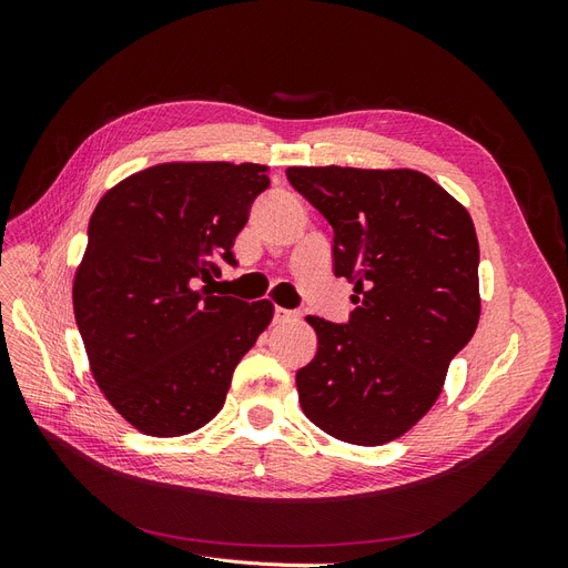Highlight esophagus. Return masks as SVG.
I'll return each mask as SVG.
<instances>
[{"label": "esophagus", "mask_w": 568, "mask_h": 568, "mask_svg": "<svg viewBox=\"0 0 568 568\" xmlns=\"http://www.w3.org/2000/svg\"><path fill=\"white\" fill-rule=\"evenodd\" d=\"M298 320V313L294 311H286V307H274V322H294Z\"/></svg>", "instance_id": "34e87169"}]
</instances>
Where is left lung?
Returning <instances> with one entry per match:
<instances>
[{"label": "left lung", "instance_id": "left-lung-1", "mask_svg": "<svg viewBox=\"0 0 568 568\" xmlns=\"http://www.w3.org/2000/svg\"><path fill=\"white\" fill-rule=\"evenodd\" d=\"M334 227V274L355 294L348 324L307 315L317 353L296 374L305 417L355 445L400 438L434 407L478 315L471 215L417 170L286 168Z\"/></svg>", "mask_w": 568, "mask_h": 568}]
</instances>
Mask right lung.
I'll return each instance as SVG.
<instances>
[{
  "instance_id": "obj_1",
  "label": "right lung",
  "mask_w": 568,
  "mask_h": 568,
  "mask_svg": "<svg viewBox=\"0 0 568 568\" xmlns=\"http://www.w3.org/2000/svg\"><path fill=\"white\" fill-rule=\"evenodd\" d=\"M257 163H161L118 182L90 217L75 322L106 400L136 432L192 434L225 405L234 367L274 315L209 288L270 186Z\"/></svg>"
}]
</instances>
